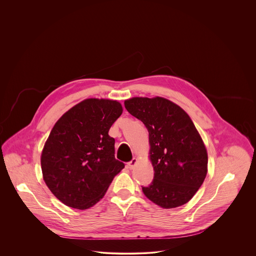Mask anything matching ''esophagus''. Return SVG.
Wrapping results in <instances>:
<instances>
[{"instance_id":"esophagus-1","label":"esophagus","mask_w":256,"mask_h":256,"mask_svg":"<svg viewBox=\"0 0 256 256\" xmlns=\"http://www.w3.org/2000/svg\"><path fill=\"white\" fill-rule=\"evenodd\" d=\"M138 160L136 158H134L130 162H128V167L132 170V169H134V166L138 164Z\"/></svg>"}]
</instances>
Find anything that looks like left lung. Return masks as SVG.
<instances>
[{"instance_id":"left-lung-1","label":"left lung","mask_w":256,"mask_h":256,"mask_svg":"<svg viewBox=\"0 0 256 256\" xmlns=\"http://www.w3.org/2000/svg\"><path fill=\"white\" fill-rule=\"evenodd\" d=\"M124 107L149 132L154 178L142 188L144 196L164 209L188 203L208 170L207 150L194 122L178 105L159 96L132 97Z\"/></svg>"}]
</instances>
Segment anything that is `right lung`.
Instances as JSON below:
<instances>
[{
  "instance_id": "1",
  "label": "right lung",
  "mask_w": 256,
  "mask_h": 256,
  "mask_svg": "<svg viewBox=\"0 0 256 256\" xmlns=\"http://www.w3.org/2000/svg\"><path fill=\"white\" fill-rule=\"evenodd\" d=\"M122 114L120 102L88 98L62 114L41 153L43 180L64 205L86 210L105 196L124 164L114 158L109 130Z\"/></svg>"
}]
</instances>
